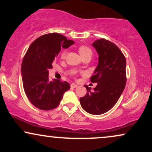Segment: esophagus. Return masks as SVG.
<instances>
[{
	"instance_id": "34e87169",
	"label": "esophagus",
	"mask_w": 152,
	"mask_h": 152,
	"mask_svg": "<svg viewBox=\"0 0 152 152\" xmlns=\"http://www.w3.org/2000/svg\"><path fill=\"white\" fill-rule=\"evenodd\" d=\"M77 86H78V85L76 84V83H71V88H76V87H77Z\"/></svg>"
}]
</instances>
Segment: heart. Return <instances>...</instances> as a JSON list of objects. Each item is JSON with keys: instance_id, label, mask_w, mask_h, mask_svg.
<instances>
[{"instance_id": "heart-1", "label": "heart", "mask_w": 152, "mask_h": 152, "mask_svg": "<svg viewBox=\"0 0 152 152\" xmlns=\"http://www.w3.org/2000/svg\"><path fill=\"white\" fill-rule=\"evenodd\" d=\"M78 51H79V53L81 54V56L85 55V54H87V53H91V54L92 53V51L91 50V48L89 47L86 46H80L79 48H78ZM66 56V52H63L61 53V58H65Z\"/></svg>"}]
</instances>
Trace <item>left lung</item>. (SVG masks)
Listing matches in <instances>:
<instances>
[{
    "label": "left lung",
    "mask_w": 152,
    "mask_h": 152,
    "mask_svg": "<svg viewBox=\"0 0 152 152\" xmlns=\"http://www.w3.org/2000/svg\"><path fill=\"white\" fill-rule=\"evenodd\" d=\"M99 55V63L91 77L97 86L80 98L81 107L91 114H104L113 108L126 86V58L114 43L107 40H96L92 43Z\"/></svg>",
    "instance_id": "obj_1"
}]
</instances>
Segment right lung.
I'll return each mask as SVG.
<instances>
[{
  "label": "right lung",
  "instance_id": "right-lung-1",
  "mask_svg": "<svg viewBox=\"0 0 152 152\" xmlns=\"http://www.w3.org/2000/svg\"><path fill=\"white\" fill-rule=\"evenodd\" d=\"M74 42L61 34H48L40 36L31 44L23 59V86L33 105L41 110H51L60 104L64 94L70 88L66 81H50L48 73L61 48Z\"/></svg>",
  "mask_w": 152,
  "mask_h": 152
}]
</instances>
